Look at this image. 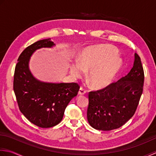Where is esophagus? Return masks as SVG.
<instances>
[{"label":"esophagus","instance_id":"obj_1","mask_svg":"<svg viewBox=\"0 0 156 156\" xmlns=\"http://www.w3.org/2000/svg\"><path fill=\"white\" fill-rule=\"evenodd\" d=\"M85 93H86V90H85L83 87H80V89H79V94L84 95Z\"/></svg>","mask_w":156,"mask_h":156}]
</instances>
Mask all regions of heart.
Segmentation results:
<instances>
[{"mask_svg": "<svg viewBox=\"0 0 156 156\" xmlns=\"http://www.w3.org/2000/svg\"><path fill=\"white\" fill-rule=\"evenodd\" d=\"M122 66V60L116 48L108 45H96L83 50L80 59L70 65V73L73 78H81L90 70L88 78L96 90L106 88L112 83Z\"/></svg>", "mask_w": 156, "mask_h": 156, "instance_id": "obj_1", "label": "heart"}]
</instances>
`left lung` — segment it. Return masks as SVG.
Here are the masks:
<instances>
[{"instance_id": "1", "label": "left lung", "mask_w": 156, "mask_h": 156, "mask_svg": "<svg viewBox=\"0 0 156 156\" xmlns=\"http://www.w3.org/2000/svg\"><path fill=\"white\" fill-rule=\"evenodd\" d=\"M144 71L135 54L133 68L125 77L102 90L89 92L88 122L94 129H119L134 115L143 93Z\"/></svg>"}]
</instances>
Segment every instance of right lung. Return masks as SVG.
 <instances>
[{"mask_svg":"<svg viewBox=\"0 0 156 156\" xmlns=\"http://www.w3.org/2000/svg\"><path fill=\"white\" fill-rule=\"evenodd\" d=\"M55 45L49 38L32 44L19 56L15 69L13 90L20 110L29 121L41 128L60 122L66 107L79 90L77 83L45 82L31 73L29 61L32 54L37 49Z\"/></svg>","mask_w":156,"mask_h":156,"instance_id":"1","label":"right lung"}]
</instances>
